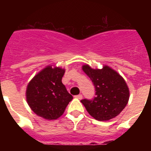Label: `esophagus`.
Instances as JSON below:
<instances>
[{"instance_id": "34e87169", "label": "esophagus", "mask_w": 151, "mask_h": 151, "mask_svg": "<svg viewBox=\"0 0 151 151\" xmlns=\"http://www.w3.org/2000/svg\"><path fill=\"white\" fill-rule=\"evenodd\" d=\"M76 98H78V99H79V100L82 99V94H78V95L76 96Z\"/></svg>"}]
</instances>
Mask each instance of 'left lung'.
I'll return each mask as SVG.
<instances>
[{
	"instance_id": "1",
	"label": "left lung",
	"mask_w": 151,
	"mask_h": 151,
	"mask_svg": "<svg viewBox=\"0 0 151 151\" xmlns=\"http://www.w3.org/2000/svg\"><path fill=\"white\" fill-rule=\"evenodd\" d=\"M82 69L93 82L96 91L93 99L81 101L89 114L99 121L118 116L129 99V88L123 78L108 66L93 69L85 65Z\"/></svg>"
}]
</instances>
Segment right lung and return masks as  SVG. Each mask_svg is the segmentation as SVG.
<instances>
[{
    "label": "right lung",
    "instance_id": "1",
    "mask_svg": "<svg viewBox=\"0 0 151 151\" xmlns=\"http://www.w3.org/2000/svg\"><path fill=\"white\" fill-rule=\"evenodd\" d=\"M65 70L47 66L32 79L26 90L28 104L35 113L46 119L63 115L73 96L62 83Z\"/></svg>",
    "mask_w": 151,
    "mask_h": 151
}]
</instances>
